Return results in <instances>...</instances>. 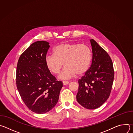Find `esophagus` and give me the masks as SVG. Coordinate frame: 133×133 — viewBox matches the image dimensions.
<instances>
[{
    "mask_svg": "<svg viewBox=\"0 0 133 133\" xmlns=\"http://www.w3.org/2000/svg\"><path fill=\"white\" fill-rule=\"evenodd\" d=\"M63 83L64 85H66L68 84L69 83V82H68V81H63Z\"/></svg>",
    "mask_w": 133,
    "mask_h": 133,
    "instance_id": "obj_1",
    "label": "esophagus"
}]
</instances>
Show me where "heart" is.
<instances>
[{"instance_id": "obj_1", "label": "heart", "mask_w": 133, "mask_h": 133, "mask_svg": "<svg viewBox=\"0 0 133 133\" xmlns=\"http://www.w3.org/2000/svg\"><path fill=\"white\" fill-rule=\"evenodd\" d=\"M91 58V51L87 45L62 43L54 48L52 54L46 56L45 64L54 74H59L64 64L65 67L59 78L68 79L76 74L81 75L85 73L90 66Z\"/></svg>"}]
</instances>
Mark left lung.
<instances>
[{"mask_svg": "<svg viewBox=\"0 0 133 133\" xmlns=\"http://www.w3.org/2000/svg\"><path fill=\"white\" fill-rule=\"evenodd\" d=\"M92 52V63L78 80V103L88 109H96L108 98L114 78L112 61L107 52L94 39L90 40Z\"/></svg>", "mask_w": 133, "mask_h": 133, "instance_id": "left-lung-1", "label": "left lung"}]
</instances>
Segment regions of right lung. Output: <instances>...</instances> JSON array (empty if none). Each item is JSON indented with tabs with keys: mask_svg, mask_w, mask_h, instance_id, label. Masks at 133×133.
Listing matches in <instances>:
<instances>
[{
	"mask_svg": "<svg viewBox=\"0 0 133 133\" xmlns=\"http://www.w3.org/2000/svg\"><path fill=\"white\" fill-rule=\"evenodd\" d=\"M46 41L32 43L20 56L16 70V85L20 96L32 111L42 114L57 103L63 86L46 67L50 47Z\"/></svg>",
	"mask_w": 133,
	"mask_h": 133,
	"instance_id": "add662e5",
	"label": "right lung"
}]
</instances>
